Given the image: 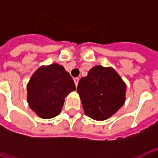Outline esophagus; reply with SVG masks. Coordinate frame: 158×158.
I'll use <instances>...</instances> for the list:
<instances>
[{
    "instance_id": "obj_1",
    "label": "esophagus",
    "mask_w": 158,
    "mask_h": 158,
    "mask_svg": "<svg viewBox=\"0 0 158 158\" xmlns=\"http://www.w3.org/2000/svg\"><path fill=\"white\" fill-rule=\"evenodd\" d=\"M79 78H74V79H73V81H74V84H75L76 86H78V83H79Z\"/></svg>"
}]
</instances>
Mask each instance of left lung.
I'll return each instance as SVG.
<instances>
[{
    "label": "left lung",
    "mask_w": 158,
    "mask_h": 158,
    "mask_svg": "<svg viewBox=\"0 0 158 158\" xmlns=\"http://www.w3.org/2000/svg\"><path fill=\"white\" fill-rule=\"evenodd\" d=\"M77 92L85 113L101 121L110 118L123 105L126 85L114 69L96 66L80 79Z\"/></svg>",
    "instance_id": "1"
}]
</instances>
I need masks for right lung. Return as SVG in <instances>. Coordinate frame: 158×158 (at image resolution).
Segmentation results:
<instances>
[{"mask_svg":"<svg viewBox=\"0 0 158 158\" xmlns=\"http://www.w3.org/2000/svg\"><path fill=\"white\" fill-rule=\"evenodd\" d=\"M75 90L72 77L62 66L54 63L41 67L27 85L28 103L30 108L42 118L57 116L65 97Z\"/></svg>","mask_w":158,"mask_h":158,"instance_id":"1","label":"right lung"}]
</instances>
